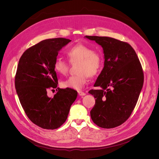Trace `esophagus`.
<instances>
[{
  "label": "esophagus",
  "instance_id": "esophagus-1",
  "mask_svg": "<svg viewBox=\"0 0 159 159\" xmlns=\"http://www.w3.org/2000/svg\"><path fill=\"white\" fill-rule=\"evenodd\" d=\"M78 94H79L80 96H84V95H86L85 93H84V91H78Z\"/></svg>",
  "mask_w": 159,
  "mask_h": 159
}]
</instances>
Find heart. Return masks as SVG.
<instances>
[{"instance_id": "1", "label": "heart", "mask_w": 159, "mask_h": 159, "mask_svg": "<svg viewBox=\"0 0 159 159\" xmlns=\"http://www.w3.org/2000/svg\"><path fill=\"white\" fill-rule=\"evenodd\" d=\"M66 56L71 64L78 63L75 75H71L61 81V87L80 90L87 84L89 76L94 77L100 73L103 66V59L99 52L87 45L77 44L66 51ZM53 68L57 74L66 75L69 64L60 58L55 60Z\"/></svg>"}]
</instances>
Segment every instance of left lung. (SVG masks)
Instances as JSON below:
<instances>
[{
	"mask_svg": "<svg viewBox=\"0 0 159 159\" xmlns=\"http://www.w3.org/2000/svg\"><path fill=\"white\" fill-rule=\"evenodd\" d=\"M103 48L104 67L91 89L95 104L91 118L98 126L121 125L131 115L141 91L144 75L135 51L128 43L106 36H85Z\"/></svg>",
	"mask_w": 159,
	"mask_h": 159,
	"instance_id": "obj_1",
	"label": "left lung"
}]
</instances>
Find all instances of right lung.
<instances>
[{
  "label": "right lung",
  "mask_w": 159,
  "mask_h": 159,
  "mask_svg": "<svg viewBox=\"0 0 159 159\" xmlns=\"http://www.w3.org/2000/svg\"><path fill=\"white\" fill-rule=\"evenodd\" d=\"M71 42L63 38L42 40L27 49L18 62L15 88L22 108L30 121L46 129L60 127L68 118L78 96L72 89L57 88L58 81L53 64L58 52ZM48 89H56L53 98Z\"/></svg>",
  "instance_id": "right-lung-1"
}]
</instances>
